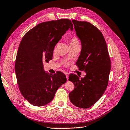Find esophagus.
Returning <instances> with one entry per match:
<instances>
[{"mask_svg": "<svg viewBox=\"0 0 130 130\" xmlns=\"http://www.w3.org/2000/svg\"><path fill=\"white\" fill-rule=\"evenodd\" d=\"M65 75H66V78H67V79L68 80V78H69V74H68V73L66 72V73H65Z\"/></svg>", "mask_w": 130, "mask_h": 130, "instance_id": "obj_1", "label": "esophagus"}]
</instances>
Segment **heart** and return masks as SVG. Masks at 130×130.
Listing matches in <instances>:
<instances>
[{
	"mask_svg": "<svg viewBox=\"0 0 130 130\" xmlns=\"http://www.w3.org/2000/svg\"><path fill=\"white\" fill-rule=\"evenodd\" d=\"M69 45H70V46H73L75 45H79V40L78 39L77 37H76L75 36L74 37H72L71 38H69ZM58 46V44H57L55 46V50L57 48V47Z\"/></svg>",
	"mask_w": 130,
	"mask_h": 130,
	"instance_id": "b5f03b06",
	"label": "heart"
}]
</instances>
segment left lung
Returning a JSON list of instances; mask_svg holds the SVG:
<instances>
[{
  "label": "left lung",
  "mask_w": 130,
  "mask_h": 130,
  "mask_svg": "<svg viewBox=\"0 0 130 130\" xmlns=\"http://www.w3.org/2000/svg\"><path fill=\"white\" fill-rule=\"evenodd\" d=\"M76 35L82 44L80 55L76 64L86 75L79 79L71 74L69 80L74 89L69 94L75 106L89 108L102 96L108 84L111 62L106 43L101 31L87 21L72 20Z\"/></svg>",
  "instance_id": "left-lung-1"
}]
</instances>
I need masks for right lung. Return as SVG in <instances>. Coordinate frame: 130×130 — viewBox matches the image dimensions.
<instances>
[{"instance_id": "right-lung-1", "label": "right lung", "mask_w": 130, "mask_h": 130, "mask_svg": "<svg viewBox=\"0 0 130 130\" xmlns=\"http://www.w3.org/2000/svg\"><path fill=\"white\" fill-rule=\"evenodd\" d=\"M69 28L73 29L69 19L44 22L28 31L21 41L15 64L17 83L24 98L34 106L50 103L67 81L61 72L46 73L43 62L52 59L56 45Z\"/></svg>"}]
</instances>
